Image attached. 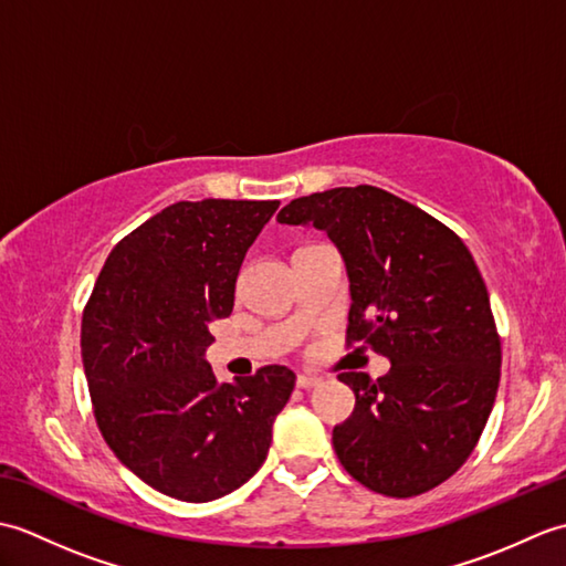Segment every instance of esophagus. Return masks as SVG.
I'll list each match as a JSON object with an SVG mask.
<instances>
[{
	"mask_svg": "<svg viewBox=\"0 0 566 566\" xmlns=\"http://www.w3.org/2000/svg\"><path fill=\"white\" fill-rule=\"evenodd\" d=\"M318 384H321V379L318 377H311V375H298L296 377V387L298 389H316L318 387Z\"/></svg>",
	"mask_w": 566,
	"mask_h": 566,
	"instance_id": "obj_1",
	"label": "esophagus"
}]
</instances>
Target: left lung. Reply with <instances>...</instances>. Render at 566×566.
<instances>
[{"mask_svg":"<svg viewBox=\"0 0 566 566\" xmlns=\"http://www.w3.org/2000/svg\"><path fill=\"white\" fill-rule=\"evenodd\" d=\"M338 245L350 280L347 345L391 363L338 379L355 411L333 428L345 472L384 496L426 494L476 448L496 401L501 338L472 252L448 226L379 187H335L276 213Z\"/></svg>","mask_w":566,"mask_h":566,"instance_id":"obj_1","label":"left lung"}]
</instances>
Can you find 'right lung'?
<instances>
[{"label": "right lung", "instance_id": "1", "mask_svg": "<svg viewBox=\"0 0 566 566\" xmlns=\"http://www.w3.org/2000/svg\"><path fill=\"white\" fill-rule=\"evenodd\" d=\"M280 201H177L118 240L82 314V365L106 444L148 486L207 503L262 467L290 367L219 384L211 323L231 316L248 248Z\"/></svg>", "mask_w": 566, "mask_h": 566}]
</instances>
